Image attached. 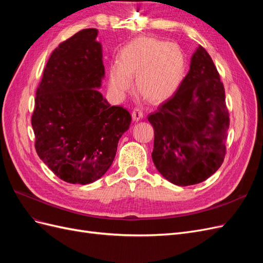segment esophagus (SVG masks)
I'll list each match as a JSON object with an SVG mask.
<instances>
[{
	"instance_id": "34e87169",
	"label": "esophagus",
	"mask_w": 263,
	"mask_h": 263,
	"mask_svg": "<svg viewBox=\"0 0 263 263\" xmlns=\"http://www.w3.org/2000/svg\"><path fill=\"white\" fill-rule=\"evenodd\" d=\"M132 116H133V119H134L135 122H138V121H140V119H142V117H144V113H142L141 109L135 108V109L133 110Z\"/></svg>"
}]
</instances>
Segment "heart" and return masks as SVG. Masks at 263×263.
Instances as JSON below:
<instances>
[{
	"label": "heart",
	"mask_w": 263,
	"mask_h": 263,
	"mask_svg": "<svg viewBox=\"0 0 263 263\" xmlns=\"http://www.w3.org/2000/svg\"><path fill=\"white\" fill-rule=\"evenodd\" d=\"M185 72V57L180 46L154 37H137L118 53L117 65L108 72L109 87L125 95L136 79L137 91L146 100L160 103L177 92Z\"/></svg>",
	"instance_id": "1"
}]
</instances>
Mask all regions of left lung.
Segmentation results:
<instances>
[{
	"instance_id": "1",
	"label": "left lung",
	"mask_w": 263,
	"mask_h": 263,
	"mask_svg": "<svg viewBox=\"0 0 263 263\" xmlns=\"http://www.w3.org/2000/svg\"><path fill=\"white\" fill-rule=\"evenodd\" d=\"M155 129L157 170L179 186L197 184L224 161L229 114L224 85L209 52L198 46L178 91L148 115Z\"/></svg>"
}]
</instances>
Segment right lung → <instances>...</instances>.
I'll return each instance as SVG.
<instances>
[{
	"mask_svg": "<svg viewBox=\"0 0 263 263\" xmlns=\"http://www.w3.org/2000/svg\"><path fill=\"white\" fill-rule=\"evenodd\" d=\"M98 33L82 29L52 51L31 116L38 157L72 184L104 176L132 122L128 110L112 106L98 90L105 76Z\"/></svg>",
	"mask_w": 263,
	"mask_h": 263,
	"instance_id": "add662e5",
	"label": "right lung"
}]
</instances>
